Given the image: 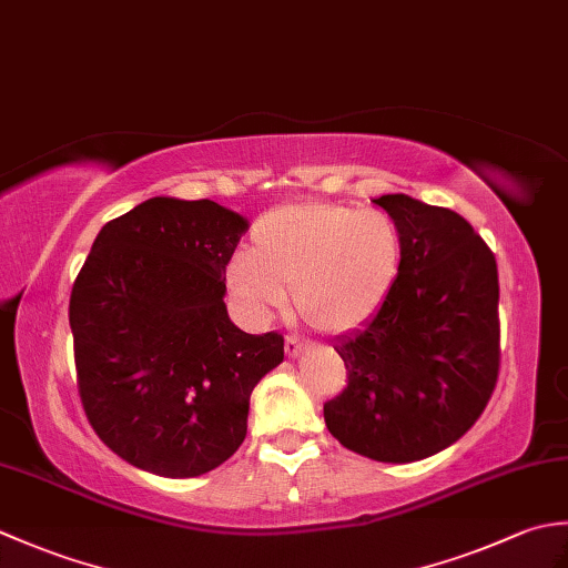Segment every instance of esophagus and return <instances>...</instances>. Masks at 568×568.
I'll list each match as a JSON object with an SVG mask.
<instances>
[{
    "mask_svg": "<svg viewBox=\"0 0 568 568\" xmlns=\"http://www.w3.org/2000/svg\"><path fill=\"white\" fill-rule=\"evenodd\" d=\"M303 352H305V344L300 342L297 336H287V339H285V356L287 358H297Z\"/></svg>",
    "mask_w": 568,
    "mask_h": 568,
    "instance_id": "34e87169",
    "label": "esophagus"
}]
</instances>
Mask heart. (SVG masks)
Returning a JSON list of instances; mask_svg holds the SVG:
<instances>
[{"label": "heart", "instance_id": "obj_1", "mask_svg": "<svg viewBox=\"0 0 568 568\" xmlns=\"http://www.w3.org/2000/svg\"><path fill=\"white\" fill-rule=\"evenodd\" d=\"M403 239L378 210L303 202L263 214L251 248L226 263V291L251 320L268 322L287 303L312 327L342 334L376 312L400 271Z\"/></svg>", "mask_w": 568, "mask_h": 568}]
</instances>
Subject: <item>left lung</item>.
Instances as JSON below:
<instances>
[{
    "label": "left lung",
    "instance_id": "8db88e82",
    "mask_svg": "<svg viewBox=\"0 0 568 568\" xmlns=\"http://www.w3.org/2000/svg\"><path fill=\"white\" fill-rule=\"evenodd\" d=\"M373 202L400 232V271L376 315L332 342L348 383L324 422L346 449L409 464L462 439L496 388L498 265L462 214L403 192Z\"/></svg>",
    "mask_w": 568,
    "mask_h": 568
}]
</instances>
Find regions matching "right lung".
Returning <instances> with one entry per match:
<instances>
[{
	"label": "right lung",
	"mask_w": 568,
	"mask_h": 568,
	"mask_svg": "<svg viewBox=\"0 0 568 568\" xmlns=\"http://www.w3.org/2000/svg\"><path fill=\"white\" fill-rule=\"evenodd\" d=\"M246 229L212 200L151 197L94 239L70 295L78 388L131 466L195 478L246 437L251 393L283 361L281 334L241 332L224 305Z\"/></svg>",
	"instance_id": "1"
}]
</instances>
